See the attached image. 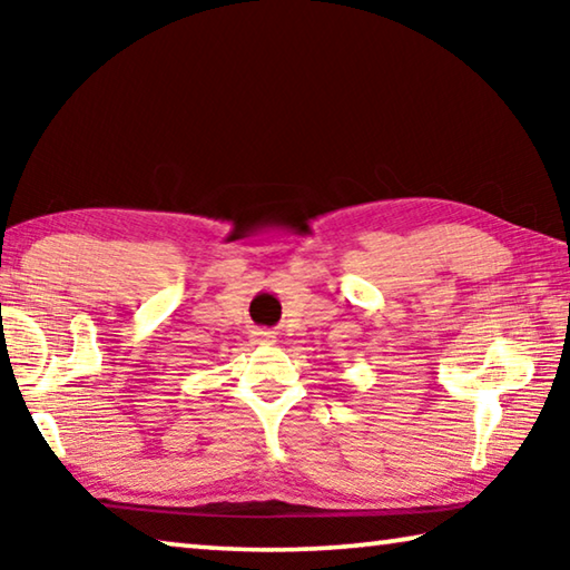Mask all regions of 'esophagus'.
<instances>
[{
  "label": "esophagus",
  "mask_w": 570,
  "mask_h": 570,
  "mask_svg": "<svg viewBox=\"0 0 570 570\" xmlns=\"http://www.w3.org/2000/svg\"><path fill=\"white\" fill-rule=\"evenodd\" d=\"M250 342H254V344H274L276 334L268 332V330H256V332H250Z\"/></svg>",
  "instance_id": "1"
}]
</instances>
